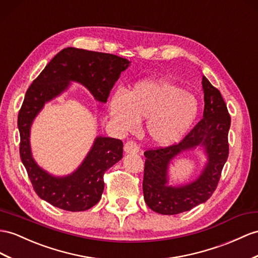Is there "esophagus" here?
I'll use <instances>...</instances> for the list:
<instances>
[{"label":"esophagus","mask_w":258,"mask_h":258,"mask_svg":"<svg viewBox=\"0 0 258 258\" xmlns=\"http://www.w3.org/2000/svg\"><path fill=\"white\" fill-rule=\"evenodd\" d=\"M124 151L127 154H135L140 151V146L134 142V141H128L126 144L124 145Z\"/></svg>","instance_id":"1"}]
</instances>
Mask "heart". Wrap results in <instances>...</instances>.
<instances>
[{
  "label": "heart",
  "mask_w": 258,
  "mask_h": 258,
  "mask_svg": "<svg viewBox=\"0 0 258 258\" xmlns=\"http://www.w3.org/2000/svg\"><path fill=\"white\" fill-rule=\"evenodd\" d=\"M198 113L196 98L168 81H144L126 94L117 91L110 100V114L123 132L134 131L146 117V133L159 145L177 142L192 126Z\"/></svg>",
  "instance_id": "1"
}]
</instances>
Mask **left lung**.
Returning <instances> with one entry per match:
<instances>
[{
  "instance_id": "1",
  "label": "left lung",
  "mask_w": 258,
  "mask_h": 258,
  "mask_svg": "<svg viewBox=\"0 0 258 258\" xmlns=\"http://www.w3.org/2000/svg\"><path fill=\"white\" fill-rule=\"evenodd\" d=\"M203 118L179 143L145 151L143 190L148 207L161 215H177L205 203L214 194L229 156L228 134L231 116L220 91L203 76ZM204 146L209 163L193 183L180 188L166 186L169 161L183 150Z\"/></svg>"
}]
</instances>
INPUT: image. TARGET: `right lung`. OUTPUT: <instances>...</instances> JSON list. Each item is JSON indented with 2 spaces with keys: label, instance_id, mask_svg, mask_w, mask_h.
I'll return each mask as SVG.
<instances>
[{
  "label": "right lung",
  "instance_id": "right-lung-1",
  "mask_svg": "<svg viewBox=\"0 0 258 258\" xmlns=\"http://www.w3.org/2000/svg\"><path fill=\"white\" fill-rule=\"evenodd\" d=\"M130 61L114 54L66 48L52 58L26 91L18 112L19 155L37 195L52 206L68 211L87 210L100 201L103 175L123 157L121 140L98 137L74 173L54 177L37 166L30 153L29 131L44 102L60 95L74 81L87 87L98 101L107 102L110 91Z\"/></svg>",
  "mask_w": 258,
  "mask_h": 258
}]
</instances>
